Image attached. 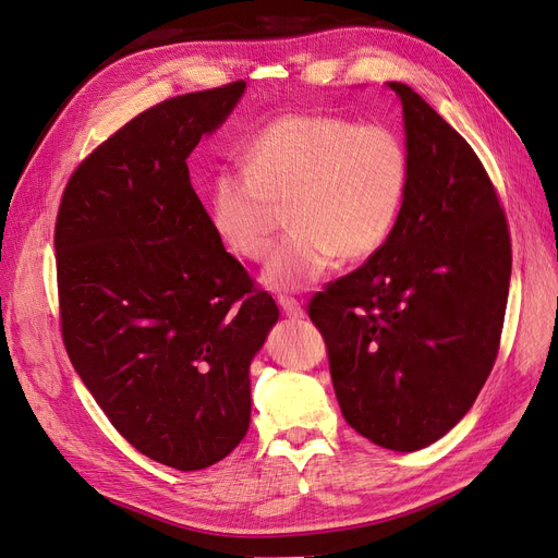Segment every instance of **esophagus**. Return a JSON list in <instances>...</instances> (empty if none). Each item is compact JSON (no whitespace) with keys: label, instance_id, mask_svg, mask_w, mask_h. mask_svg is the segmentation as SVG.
Instances as JSON below:
<instances>
[{"label":"esophagus","instance_id":"esophagus-1","mask_svg":"<svg viewBox=\"0 0 558 558\" xmlns=\"http://www.w3.org/2000/svg\"><path fill=\"white\" fill-rule=\"evenodd\" d=\"M278 305H280V311H282L284 317H290V319L303 317V305H301V301H296V299H292V296H278Z\"/></svg>","mask_w":558,"mask_h":558}]
</instances>
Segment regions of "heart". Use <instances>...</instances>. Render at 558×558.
Wrapping results in <instances>:
<instances>
[{
    "label": "heart",
    "instance_id": "1",
    "mask_svg": "<svg viewBox=\"0 0 558 558\" xmlns=\"http://www.w3.org/2000/svg\"><path fill=\"white\" fill-rule=\"evenodd\" d=\"M410 190V153L387 124L325 113H284L250 138L243 165L210 181V222L247 262L276 245L282 208L294 233L264 268V284L299 292L325 278L338 257L356 264L380 253Z\"/></svg>",
    "mask_w": 558,
    "mask_h": 558
}]
</instances>
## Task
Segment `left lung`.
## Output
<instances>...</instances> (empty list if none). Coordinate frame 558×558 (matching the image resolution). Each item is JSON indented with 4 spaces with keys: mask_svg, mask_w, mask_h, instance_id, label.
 Listing matches in <instances>:
<instances>
[{
    "mask_svg": "<svg viewBox=\"0 0 558 558\" xmlns=\"http://www.w3.org/2000/svg\"><path fill=\"white\" fill-rule=\"evenodd\" d=\"M410 190L380 253L308 303L345 422L415 452L475 403L494 368L510 290L506 213L480 157L403 83Z\"/></svg>",
    "mask_w": 558,
    "mask_h": 558,
    "instance_id": "left-lung-1",
    "label": "left lung"
}]
</instances>
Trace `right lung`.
Masks as SVG:
<instances>
[{
  "instance_id": "1",
  "label": "right lung",
  "mask_w": 558,
  "mask_h": 558,
  "mask_svg": "<svg viewBox=\"0 0 558 558\" xmlns=\"http://www.w3.org/2000/svg\"><path fill=\"white\" fill-rule=\"evenodd\" d=\"M245 81L165 99L89 153L56 222L66 354L118 434L178 471L225 459L250 426V362L278 322L215 233L187 157Z\"/></svg>"
}]
</instances>
